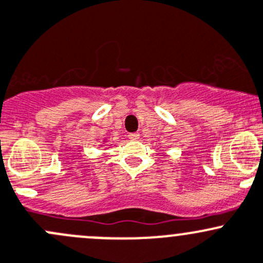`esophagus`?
Segmentation results:
<instances>
[{
  "instance_id": "esophagus-1",
  "label": "esophagus",
  "mask_w": 263,
  "mask_h": 263,
  "mask_svg": "<svg viewBox=\"0 0 263 263\" xmlns=\"http://www.w3.org/2000/svg\"><path fill=\"white\" fill-rule=\"evenodd\" d=\"M129 139H132V140H138L140 138V134L139 133H129Z\"/></svg>"
}]
</instances>
